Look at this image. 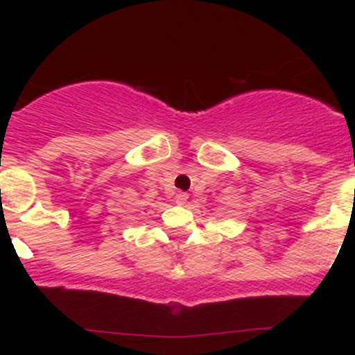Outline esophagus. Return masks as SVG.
I'll return each instance as SVG.
<instances>
[{
	"mask_svg": "<svg viewBox=\"0 0 355 355\" xmlns=\"http://www.w3.org/2000/svg\"><path fill=\"white\" fill-rule=\"evenodd\" d=\"M187 198H189V193H185V191H177L175 193V203H178V205H183Z\"/></svg>",
	"mask_w": 355,
	"mask_h": 355,
	"instance_id": "esophagus-1",
	"label": "esophagus"
}]
</instances>
